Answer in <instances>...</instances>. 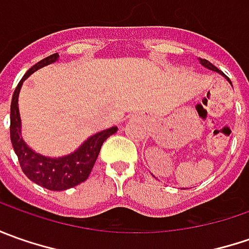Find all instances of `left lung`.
I'll return each instance as SVG.
<instances>
[{"label":"left lung","mask_w":249,"mask_h":249,"mask_svg":"<svg viewBox=\"0 0 249 249\" xmlns=\"http://www.w3.org/2000/svg\"><path fill=\"white\" fill-rule=\"evenodd\" d=\"M201 63H202V65H204L205 68H208V69H211V71H215V72L222 73V71H219V69L216 68L215 65H212V63L209 62V61H206V59H201ZM222 74H223V73H222ZM223 76H225V74H223ZM225 77H226V79H227V80H229V82H230V79H229L227 76H225ZM230 83H231V82H230Z\"/></svg>","instance_id":"8db88e82"}]
</instances>
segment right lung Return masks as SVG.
Segmentation results:
<instances>
[{"label":"right lung","instance_id":"1","mask_svg":"<svg viewBox=\"0 0 249 249\" xmlns=\"http://www.w3.org/2000/svg\"><path fill=\"white\" fill-rule=\"evenodd\" d=\"M58 58H59L58 53H53L44 58L43 61L32 66L26 72L23 79L19 82L18 87L15 89L12 102H11V127H9L11 142H12L15 154L18 155L19 163L24 175L36 184L45 187L53 191H63L87 180L95 160L98 158L104 141L113 133H116L118 130V127L115 126L110 129L98 131L86 140L79 148L62 157L44 155L32 149L24 142L23 139L20 137V116H19V108H18L19 90L22 87L24 79H27L37 69L55 62Z\"/></svg>","mask_w":249,"mask_h":249}]
</instances>
